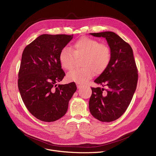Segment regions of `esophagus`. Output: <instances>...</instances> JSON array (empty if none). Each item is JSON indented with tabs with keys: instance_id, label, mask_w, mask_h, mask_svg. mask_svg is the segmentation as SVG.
<instances>
[{
	"instance_id": "34e87169",
	"label": "esophagus",
	"mask_w": 156,
	"mask_h": 156,
	"mask_svg": "<svg viewBox=\"0 0 156 156\" xmlns=\"http://www.w3.org/2000/svg\"><path fill=\"white\" fill-rule=\"evenodd\" d=\"M76 86H77L78 88H80V87L81 86V85L80 84H79V83H76Z\"/></svg>"
}]
</instances>
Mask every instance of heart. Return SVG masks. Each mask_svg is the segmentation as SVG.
Returning <instances> with one entry per match:
<instances>
[{"label": "heart", "mask_w": 156, "mask_h": 156, "mask_svg": "<svg viewBox=\"0 0 156 156\" xmlns=\"http://www.w3.org/2000/svg\"><path fill=\"white\" fill-rule=\"evenodd\" d=\"M83 57L81 69H74L70 71L66 78L69 81L77 83H84L95 73L103 72L108 66L111 52L105 44L100 43L98 40L82 37L73 44L72 49L63 48L58 56L62 67L65 70L71 69L74 65L75 58Z\"/></svg>", "instance_id": "b5f03b06"}]
</instances>
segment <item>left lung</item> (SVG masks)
Wrapping results in <instances>:
<instances>
[{
	"label": "left lung",
	"mask_w": 156,
	"mask_h": 156,
	"mask_svg": "<svg viewBox=\"0 0 156 156\" xmlns=\"http://www.w3.org/2000/svg\"><path fill=\"white\" fill-rule=\"evenodd\" d=\"M90 34L106 39L111 59L107 69L94 80L108 89L91 87L89 108L95 119L110 122L120 118L129 106L136 89L138 69L131 47L119 35L111 31Z\"/></svg>",
	"instance_id": "1"
}]
</instances>
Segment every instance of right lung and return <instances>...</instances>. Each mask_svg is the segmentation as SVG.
Returning a JSON list of instances; mask_svg holds the SVG:
<instances>
[{"mask_svg":"<svg viewBox=\"0 0 156 156\" xmlns=\"http://www.w3.org/2000/svg\"><path fill=\"white\" fill-rule=\"evenodd\" d=\"M73 36L42 34L27 46L22 54L18 90L29 112L41 121L52 122L62 118L76 90L74 82L56 84L65 75L59 54Z\"/></svg>","mask_w":156,"mask_h":156,"instance_id":"obj_1","label":"right lung"}]
</instances>
